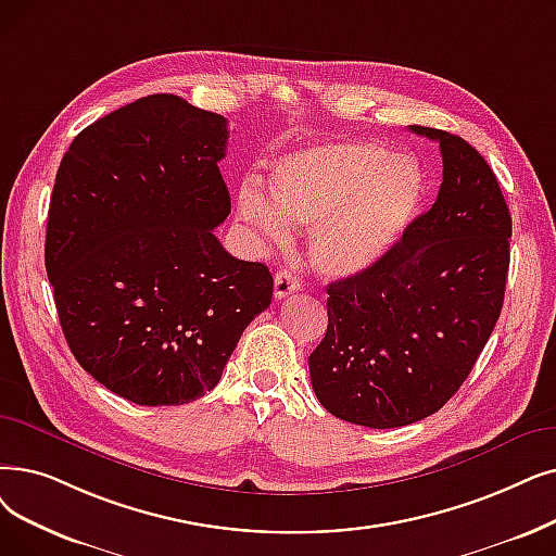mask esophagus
<instances>
[{
	"instance_id": "obj_1",
	"label": "esophagus",
	"mask_w": 556,
	"mask_h": 556,
	"mask_svg": "<svg viewBox=\"0 0 556 556\" xmlns=\"http://www.w3.org/2000/svg\"><path fill=\"white\" fill-rule=\"evenodd\" d=\"M300 277L298 275H293V273H288V270H279L277 275H275V298L277 300H283V298H288V295H293V293H298L300 291Z\"/></svg>"
}]
</instances>
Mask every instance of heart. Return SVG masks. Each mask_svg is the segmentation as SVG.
I'll use <instances>...</instances> for the list:
<instances>
[{
	"mask_svg": "<svg viewBox=\"0 0 556 556\" xmlns=\"http://www.w3.org/2000/svg\"><path fill=\"white\" fill-rule=\"evenodd\" d=\"M429 190L422 163L375 140H329L283 156L275 202L254 184L238 213L261 238L286 245L291 227H313L308 256L327 277H354L389 256L414 227Z\"/></svg>",
	"mask_w": 556,
	"mask_h": 556,
	"instance_id": "b5f03b06",
	"label": "heart"
}]
</instances>
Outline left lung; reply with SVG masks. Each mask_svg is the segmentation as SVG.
Masks as SVG:
<instances>
[{
  "label": "left lung",
  "instance_id": "obj_1",
  "mask_svg": "<svg viewBox=\"0 0 556 556\" xmlns=\"http://www.w3.org/2000/svg\"><path fill=\"white\" fill-rule=\"evenodd\" d=\"M412 131L439 142V198L389 256L327 286V333L308 356L327 412L375 429L418 422L458 391L509 273L511 215L486 159L454 134Z\"/></svg>",
  "mask_w": 556,
  "mask_h": 556
}]
</instances>
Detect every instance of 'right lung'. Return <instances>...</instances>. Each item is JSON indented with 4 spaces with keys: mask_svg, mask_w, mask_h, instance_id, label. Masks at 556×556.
I'll return each instance as SVG.
<instances>
[{
    "mask_svg": "<svg viewBox=\"0 0 556 556\" xmlns=\"http://www.w3.org/2000/svg\"><path fill=\"white\" fill-rule=\"evenodd\" d=\"M227 119L150 94L86 127L50 202L45 268L79 366L140 406L215 389L273 275L213 229L231 213Z\"/></svg>",
    "mask_w": 556,
    "mask_h": 556,
    "instance_id": "1",
    "label": "right lung"
}]
</instances>
